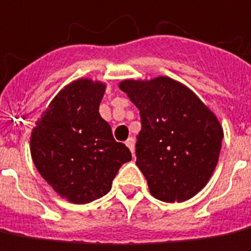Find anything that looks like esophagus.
<instances>
[{"label": "esophagus", "instance_id": "obj_1", "mask_svg": "<svg viewBox=\"0 0 251 251\" xmlns=\"http://www.w3.org/2000/svg\"><path fill=\"white\" fill-rule=\"evenodd\" d=\"M126 145L128 146V149L132 153V156H134V152H135V139L134 138H128L127 141H126Z\"/></svg>", "mask_w": 251, "mask_h": 251}]
</instances>
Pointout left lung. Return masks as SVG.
<instances>
[{"label":"left lung","mask_w":251,"mask_h":251,"mask_svg":"<svg viewBox=\"0 0 251 251\" xmlns=\"http://www.w3.org/2000/svg\"><path fill=\"white\" fill-rule=\"evenodd\" d=\"M119 88L139 109L137 166L163 201H185L208 182L220 157L221 124L196 94L170 77L124 80Z\"/></svg>","instance_id":"obj_1"}]
</instances>
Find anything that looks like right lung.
Returning <instances> with one entry per match:
<instances>
[{"label": "right lung", "mask_w": 251, "mask_h": 251, "mask_svg": "<svg viewBox=\"0 0 251 251\" xmlns=\"http://www.w3.org/2000/svg\"><path fill=\"white\" fill-rule=\"evenodd\" d=\"M106 85L90 78L70 82L52 99L30 138V152L44 179L70 203L85 204L110 191L131 152L116 142L99 114Z\"/></svg>", "instance_id": "obj_1"}]
</instances>
